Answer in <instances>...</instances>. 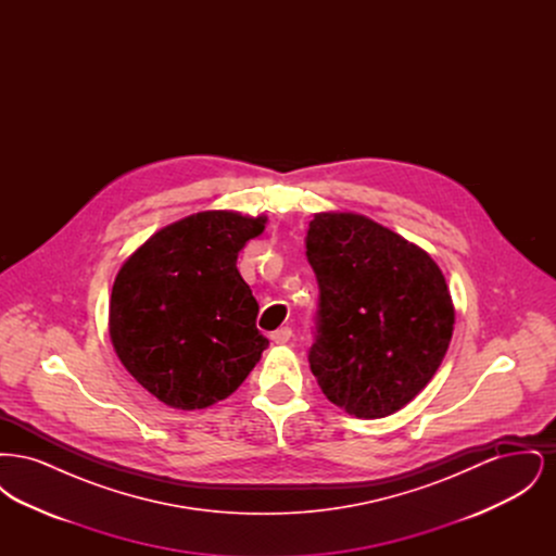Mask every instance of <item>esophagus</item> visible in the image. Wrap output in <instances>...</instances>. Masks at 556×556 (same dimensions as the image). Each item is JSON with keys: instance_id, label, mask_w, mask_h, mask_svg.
I'll return each mask as SVG.
<instances>
[{"instance_id": "obj_1", "label": "esophagus", "mask_w": 556, "mask_h": 556, "mask_svg": "<svg viewBox=\"0 0 556 556\" xmlns=\"http://www.w3.org/2000/svg\"><path fill=\"white\" fill-rule=\"evenodd\" d=\"M270 340H273V344H288L291 340V329L290 327H281V329H277V331H273L270 333Z\"/></svg>"}]
</instances>
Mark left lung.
<instances>
[{
	"instance_id": "obj_1",
	"label": "left lung",
	"mask_w": 556,
	"mask_h": 556,
	"mask_svg": "<svg viewBox=\"0 0 556 556\" xmlns=\"http://www.w3.org/2000/svg\"><path fill=\"white\" fill-rule=\"evenodd\" d=\"M306 256L317 275L311 370L327 400L358 419L406 406L442 365L454 306L419 245L354 212H318Z\"/></svg>"
}]
</instances>
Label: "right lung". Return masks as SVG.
I'll return each instance as SVG.
<instances>
[{
	"mask_svg": "<svg viewBox=\"0 0 556 556\" xmlns=\"http://www.w3.org/2000/svg\"><path fill=\"white\" fill-rule=\"evenodd\" d=\"M266 216L206 211L154 233L121 266L110 340L139 386L166 406L195 410L231 396L261 361L258 302L239 250Z\"/></svg>",
	"mask_w": 556,
	"mask_h": 556,
	"instance_id": "right-lung-1",
	"label": "right lung"
}]
</instances>
